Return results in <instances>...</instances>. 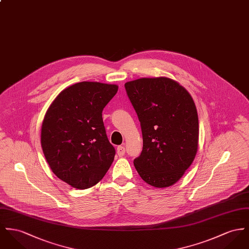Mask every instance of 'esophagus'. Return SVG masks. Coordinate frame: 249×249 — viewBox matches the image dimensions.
I'll return each instance as SVG.
<instances>
[{
  "label": "esophagus",
  "mask_w": 249,
  "mask_h": 249,
  "mask_svg": "<svg viewBox=\"0 0 249 249\" xmlns=\"http://www.w3.org/2000/svg\"><path fill=\"white\" fill-rule=\"evenodd\" d=\"M116 153H117V155H118L119 157L123 156V155L125 154V148H124L123 146H118V147L116 148Z\"/></svg>",
  "instance_id": "34e87169"
}]
</instances>
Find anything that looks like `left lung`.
I'll return each mask as SVG.
<instances>
[{
	"mask_svg": "<svg viewBox=\"0 0 249 249\" xmlns=\"http://www.w3.org/2000/svg\"><path fill=\"white\" fill-rule=\"evenodd\" d=\"M125 89L143 136V150L134 167L147 184L172 186L190 168L198 150L199 122L192 96L166 77L128 81Z\"/></svg>",
	"mask_w": 249,
	"mask_h": 249,
	"instance_id": "1",
	"label": "left lung"
}]
</instances>
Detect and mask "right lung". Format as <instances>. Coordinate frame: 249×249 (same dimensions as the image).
Masks as SVG:
<instances>
[{
    "label": "right lung",
    "instance_id": "obj_1",
    "mask_svg": "<svg viewBox=\"0 0 249 249\" xmlns=\"http://www.w3.org/2000/svg\"><path fill=\"white\" fill-rule=\"evenodd\" d=\"M117 90L115 84L78 82L62 90L44 115L40 143L45 159L57 178L75 189L95 186L114 161L102 111Z\"/></svg>",
    "mask_w": 249,
    "mask_h": 249
}]
</instances>
